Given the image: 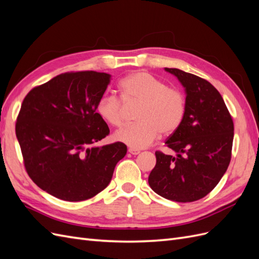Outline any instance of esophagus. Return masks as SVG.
<instances>
[{"mask_svg": "<svg viewBox=\"0 0 259 259\" xmlns=\"http://www.w3.org/2000/svg\"><path fill=\"white\" fill-rule=\"evenodd\" d=\"M128 152L133 155H137L140 153V150H138V149H134V148H130L128 149Z\"/></svg>", "mask_w": 259, "mask_h": 259, "instance_id": "34e87169", "label": "esophagus"}]
</instances>
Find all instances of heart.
I'll use <instances>...</instances> for the list:
<instances>
[{"instance_id":"b5f03b06","label":"heart","mask_w":259,"mask_h":259,"mask_svg":"<svg viewBox=\"0 0 259 259\" xmlns=\"http://www.w3.org/2000/svg\"><path fill=\"white\" fill-rule=\"evenodd\" d=\"M121 99L105 94L97 103L101 119L112 126H121L125 120V106L139 105L134 124L115 132L114 138L134 149L152 144L159 133L168 136L178 130L186 113V99L178 90L167 88L163 81L147 72H135L119 83ZM123 103H122L121 101Z\"/></svg>"}]
</instances>
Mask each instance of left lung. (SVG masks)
<instances>
[{
  "label": "left lung",
  "instance_id": "left-lung-1",
  "mask_svg": "<svg viewBox=\"0 0 259 259\" xmlns=\"http://www.w3.org/2000/svg\"><path fill=\"white\" fill-rule=\"evenodd\" d=\"M165 71L185 88L186 113L165 142L176 155L156 151L148 183L167 200L193 202L213 190L229 166L233 121L222 95L209 82L176 68Z\"/></svg>",
  "mask_w": 259,
  "mask_h": 259
}]
</instances>
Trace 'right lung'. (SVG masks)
Here are the masks:
<instances>
[{
  "mask_svg": "<svg viewBox=\"0 0 259 259\" xmlns=\"http://www.w3.org/2000/svg\"><path fill=\"white\" fill-rule=\"evenodd\" d=\"M110 77L96 71L61 73L22 101L16 136L26 170L37 187L60 200L95 197L126 154L120 142L95 146L110 133L96 111Z\"/></svg>",
  "mask_w": 259,
  "mask_h": 259,
  "instance_id": "right-lung-1",
  "label": "right lung"
}]
</instances>
